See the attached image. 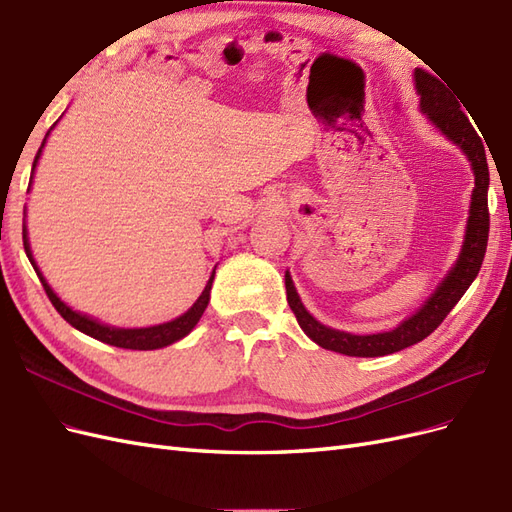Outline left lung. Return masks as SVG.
<instances>
[{
    "label": "left lung",
    "mask_w": 512,
    "mask_h": 512,
    "mask_svg": "<svg viewBox=\"0 0 512 512\" xmlns=\"http://www.w3.org/2000/svg\"><path fill=\"white\" fill-rule=\"evenodd\" d=\"M416 91L421 96V108L429 115V119L436 123L451 141H455L468 160L472 162L474 170V194H472V207H470V220L466 230V241H463V250L459 254L457 265L446 275V280L438 286V290L431 294L427 303L418 309V312L399 324L397 329L389 333H376V335H352L344 331H335L324 327L316 318L307 314L303 307L297 290L286 273V299L297 316L299 327L305 331L309 339L322 348L348 354V356H384L404 350L423 342L427 335L436 331L448 312L457 305V301L466 294L474 277L483 265V258L487 252L489 241V205H487V190H489V166L485 156L483 138L478 136L466 113L459 108L457 98L444 87V83L433 76L431 72L418 68L414 72Z\"/></svg>",
    "instance_id": "1"
}]
</instances>
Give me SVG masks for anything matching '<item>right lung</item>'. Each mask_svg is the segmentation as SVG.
Instances as JSON below:
<instances>
[{
  "label": "right lung",
  "mask_w": 512,
  "mask_h": 512,
  "mask_svg": "<svg viewBox=\"0 0 512 512\" xmlns=\"http://www.w3.org/2000/svg\"><path fill=\"white\" fill-rule=\"evenodd\" d=\"M44 147V143H42ZM42 147L38 149L36 153V160H34V168H36V162L40 158V151ZM23 247H25V254L29 258V262H32L34 271L38 273L40 282L44 286V292L46 297H49V301L53 303V307L57 309V312L61 314V318H64L66 322H70L74 329H79L81 333L89 335L98 339V342H104V344H111V346H117V348H128V350H156V348H164L168 344H175L177 339L188 335L194 327L196 322L200 320V316H203V312L207 309V303H209V292H211V284H213V275L209 277V282L203 290V294H200L198 301L185 312L183 316H179L177 320L173 322H166V324H158V327H149V329H115V327H106V324H100L98 320H91L83 314H76L72 312V309L64 303L59 301L57 294L51 290V286L46 284V280L42 277L40 269L36 267V262L32 258V252H29V243H27V232L23 228ZM215 273V271H213Z\"/></svg>",
  "instance_id": "right-lung-1"
}]
</instances>
